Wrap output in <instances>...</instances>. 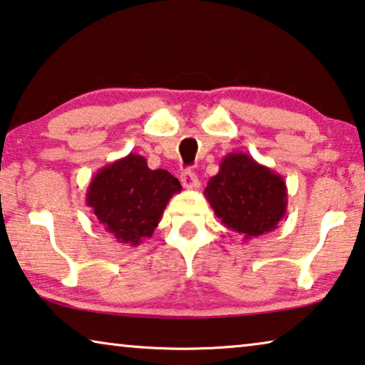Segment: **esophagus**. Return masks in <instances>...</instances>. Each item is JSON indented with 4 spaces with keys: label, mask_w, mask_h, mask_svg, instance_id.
I'll list each match as a JSON object with an SVG mask.
<instances>
[{
    "label": "esophagus",
    "mask_w": 365,
    "mask_h": 365,
    "mask_svg": "<svg viewBox=\"0 0 365 365\" xmlns=\"http://www.w3.org/2000/svg\"><path fill=\"white\" fill-rule=\"evenodd\" d=\"M180 180L182 185L185 188H190V190H196L200 187V182H198V177L195 175L192 170H185L182 175H180Z\"/></svg>",
    "instance_id": "34e87169"
}]
</instances>
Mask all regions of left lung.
<instances>
[{
  "instance_id": "obj_1",
  "label": "left lung",
  "mask_w": 365,
  "mask_h": 365,
  "mask_svg": "<svg viewBox=\"0 0 365 365\" xmlns=\"http://www.w3.org/2000/svg\"><path fill=\"white\" fill-rule=\"evenodd\" d=\"M205 196L225 227L245 240L274 230L287 210L284 178L245 153L224 155Z\"/></svg>"
}]
</instances>
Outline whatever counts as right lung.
Returning <instances> with one entry per match:
<instances>
[{"instance_id":"right-lung-1","label":"right lung","mask_w":365,"mask_h":365,"mask_svg":"<svg viewBox=\"0 0 365 365\" xmlns=\"http://www.w3.org/2000/svg\"><path fill=\"white\" fill-rule=\"evenodd\" d=\"M180 192L172 173L151 170L143 155L130 153L97 170L86 205L118 244L136 247L154 234L169 200Z\"/></svg>"}]
</instances>
